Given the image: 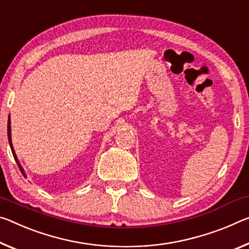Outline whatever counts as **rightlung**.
Returning a JSON list of instances; mask_svg holds the SVG:
<instances>
[{
    "instance_id": "right-lung-1",
    "label": "right lung",
    "mask_w": 249,
    "mask_h": 249,
    "mask_svg": "<svg viewBox=\"0 0 249 249\" xmlns=\"http://www.w3.org/2000/svg\"><path fill=\"white\" fill-rule=\"evenodd\" d=\"M9 124H7V136H9V143H10V146H11V151H12V154H13V156H14V160H17V163H18V168H19V171L22 172V174L25 176V173H24V169L22 168V166H21V164L18 163V157H17V154H15V152H14V148H13V145H12V139H11V120H10V117H9Z\"/></svg>"
}]
</instances>
